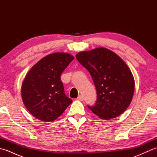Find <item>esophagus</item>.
<instances>
[{"mask_svg": "<svg viewBox=\"0 0 157 157\" xmlns=\"http://www.w3.org/2000/svg\"><path fill=\"white\" fill-rule=\"evenodd\" d=\"M77 100H78V101H84V97H83L82 96L79 95V96H78V98H77Z\"/></svg>", "mask_w": 157, "mask_h": 157, "instance_id": "1", "label": "esophagus"}]
</instances>
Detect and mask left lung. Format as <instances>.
<instances>
[{"label": "left lung", "instance_id": "8db88e82", "mask_svg": "<svg viewBox=\"0 0 157 157\" xmlns=\"http://www.w3.org/2000/svg\"><path fill=\"white\" fill-rule=\"evenodd\" d=\"M76 59L88 70L97 92L95 105L88 108L99 118L109 120L121 115L134 96V76L123 60L109 49L82 51Z\"/></svg>", "mask_w": 157, "mask_h": 157}]
</instances>
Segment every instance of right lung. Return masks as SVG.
<instances>
[{
  "mask_svg": "<svg viewBox=\"0 0 157 157\" xmlns=\"http://www.w3.org/2000/svg\"><path fill=\"white\" fill-rule=\"evenodd\" d=\"M73 59L68 53H52L40 60L26 74L21 84L22 101L36 119L54 121L72 102L65 94L60 76Z\"/></svg>",
  "mask_w": 157,
  "mask_h": 157,
  "instance_id": "add662e5",
  "label": "right lung"
}]
</instances>
